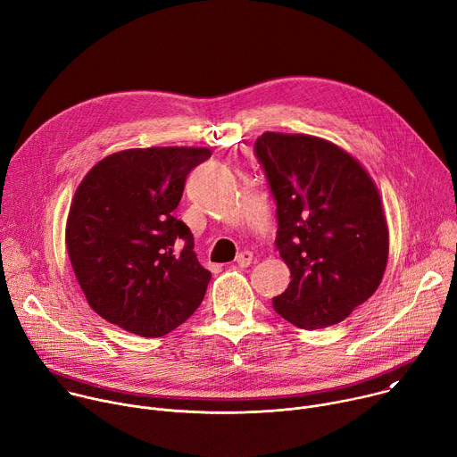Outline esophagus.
<instances>
[{
	"instance_id": "34e87169",
	"label": "esophagus",
	"mask_w": 457,
	"mask_h": 457,
	"mask_svg": "<svg viewBox=\"0 0 457 457\" xmlns=\"http://www.w3.org/2000/svg\"><path fill=\"white\" fill-rule=\"evenodd\" d=\"M235 262L240 266V268H247L251 262H253V253L251 251H242L237 254Z\"/></svg>"
}]
</instances>
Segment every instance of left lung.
I'll return each instance as SVG.
<instances>
[{
  "label": "left lung",
  "mask_w": 457,
  "mask_h": 457,
  "mask_svg": "<svg viewBox=\"0 0 457 457\" xmlns=\"http://www.w3.org/2000/svg\"><path fill=\"white\" fill-rule=\"evenodd\" d=\"M277 201V247L291 271L275 311L302 329L344 321L378 289L388 228L369 171L331 141L266 132L254 143Z\"/></svg>",
  "instance_id": "obj_1"
}]
</instances>
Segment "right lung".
Here are the masks:
<instances>
[{"instance_id":"obj_1","label":"right lung","mask_w":457,"mask_h":457,"mask_svg":"<svg viewBox=\"0 0 457 457\" xmlns=\"http://www.w3.org/2000/svg\"><path fill=\"white\" fill-rule=\"evenodd\" d=\"M208 157L189 146L120 150L76 189L64 229L72 270L88 305L128 333L164 337L206 295L212 273L173 212L187 173Z\"/></svg>"}]
</instances>
